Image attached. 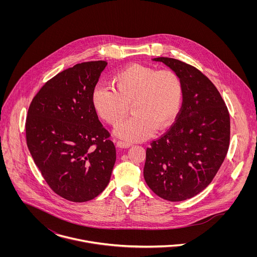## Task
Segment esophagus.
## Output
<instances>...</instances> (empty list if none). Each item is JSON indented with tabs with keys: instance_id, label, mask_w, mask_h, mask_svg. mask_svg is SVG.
Masks as SVG:
<instances>
[{
	"instance_id": "1",
	"label": "esophagus",
	"mask_w": 257,
	"mask_h": 257,
	"mask_svg": "<svg viewBox=\"0 0 257 257\" xmlns=\"http://www.w3.org/2000/svg\"><path fill=\"white\" fill-rule=\"evenodd\" d=\"M116 146L118 147H132V144L128 143V142H125V141H118L116 143Z\"/></svg>"
}]
</instances>
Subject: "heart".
I'll use <instances>...</instances> for the list:
<instances>
[{"label": "heart", "mask_w": 257, "mask_h": 257, "mask_svg": "<svg viewBox=\"0 0 257 257\" xmlns=\"http://www.w3.org/2000/svg\"><path fill=\"white\" fill-rule=\"evenodd\" d=\"M111 85L113 88L96 85L93 105L100 117L111 125L123 120L132 106L135 114L115 130L118 137L130 142L145 141L155 128L164 130L181 108L182 81L171 69L134 64L113 74Z\"/></svg>", "instance_id": "obj_1"}]
</instances>
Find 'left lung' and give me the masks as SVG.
Listing matches in <instances>:
<instances>
[{"label":"left lung","instance_id":"8db88e82","mask_svg":"<svg viewBox=\"0 0 257 257\" xmlns=\"http://www.w3.org/2000/svg\"><path fill=\"white\" fill-rule=\"evenodd\" d=\"M179 75L183 103L176 120L147 148L144 176L160 198L179 202L212 182L228 150L230 120L212 81L196 67L169 57L153 58Z\"/></svg>","mask_w":257,"mask_h":257}]
</instances>
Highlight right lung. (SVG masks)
Returning a JSON list of instances; mask_svg holds the SVG:
<instances>
[{
  "label": "right lung",
  "instance_id": "obj_1",
  "mask_svg": "<svg viewBox=\"0 0 257 257\" xmlns=\"http://www.w3.org/2000/svg\"><path fill=\"white\" fill-rule=\"evenodd\" d=\"M82 62L48 80L34 97L26 120L29 150L42 177L60 197L90 201L110 182L115 147L92 95L107 66Z\"/></svg>",
  "mask_w": 257,
  "mask_h": 257
}]
</instances>
